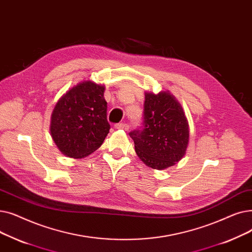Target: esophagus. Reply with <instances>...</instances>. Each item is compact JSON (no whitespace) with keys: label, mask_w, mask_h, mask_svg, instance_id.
<instances>
[{"label":"esophagus","mask_w":252,"mask_h":252,"mask_svg":"<svg viewBox=\"0 0 252 252\" xmlns=\"http://www.w3.org/2000/svg\"><path fill=\"white\" fill-rule=\"evenodd\" d=\"M116 129H123V130H128L129 129V125L126 123H119L115 125Z\"/></svg>","instance_id":"esophagus-1"}]
</instances>
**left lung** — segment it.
Returning <instances> with one entry per match:
<instances>
[{
	"instance_id": "obj_1",
	"label": "left lung",
	"mask_w": 252,
	"mask_h": 252,
	"mask_svg": "<svg viewBox=\"0 0 252 252\" xmlns=\"http://www.w3.org/2000/svg\"><path fill=\"white\" fill-rule=\"evenodd\" d=\"M142 127L130 132L139 159L153 169L173 166L189 145V123L183 107L169 91L146 92Z\"/></svg>"
}]
</instances>
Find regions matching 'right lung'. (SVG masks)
<instances>
[{"instance_id":"add662e5","label":"right lung","mask_w":252,"mask_h":252,"mask_svg":"<svg viewBox=\"0 0 252 252\" xmlns=\"http://www.w3.org/2000/svg\"><path fill=\"white\" fill-rule=\"evenodd\" d=\"M104 86L83 81L59 98L51 115L50 132L66 157L85 158L96 151L110 132Z\"/></svg>"}]
</instances>
